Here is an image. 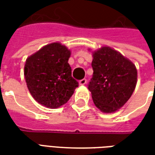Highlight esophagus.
I'll return each instance as SVG.
<instances>
[{
	"mask_svg": "<svg viewBox=\"0 0 155 155\" xmlns=\"http://www.w3.org/2000/svg\"><path fill=\"white\" fill-rule=\"evenodd\" d=\"M86 79H82V80H81V81H80V82H79V83H80V84H81V85H84V84H86Z\"/></svg>",
	"mask_w": 155,
	"mask_h": 155,
	"instance_id": "34e87169",
	"label": "esophagus"
}]
</instances>
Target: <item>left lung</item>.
<instances>
[{
  "mask_svg": "<svg viewBox=\"0 0 155 155\" xmlns=\"http://www.w3.org/2000/svg\"><path fill=\"white\" fill-rule=\"evenodd\" d=\"M93 76L88 89L95 106L114 113L131 97L137 84V70L131 61L109 46L93 52Z\"/></svg>",
  "mask_w": 155,
  "mask_h": 155,
  "instance_id": "8db88e82",
  "label": "left lung"
}]
</instances>
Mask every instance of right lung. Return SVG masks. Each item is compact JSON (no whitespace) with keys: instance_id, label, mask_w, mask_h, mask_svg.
<instances>
[{"instance_id":"obj_1","label":"right lung","mask_w":155,"mask_h":155,"mask_svg":"<svg viewBox=\"0 0 155 155\" xmlns=\"http://www.w3.org/2000/svg\"><path fill=\"white\" fill-rule=\"evenodd\" d=\"M71 51L59 42L46 45L25 61L24 75L30 93L43 106L55 109L74 94L78 82L68 63Z\"/></svg>"}]
</instances>
